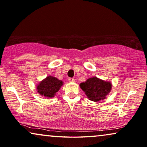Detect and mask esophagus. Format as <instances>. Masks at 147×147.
<instances>
[{
	"label": "esophagus",
	"mask_w": 147,
	"mask_h": 147,
	"mask_svg": "<svg viewBox=\"0 0 147 147\" xmlns=\"http://www.w3.org/2000/svg\"><path fill=\"white\" fill-rule=\"evenodd\" d=\"M68 81L69 82H75V80H74V78H69V79H68Z\"/></svg>",
	"instance_id": "obj_1"
}]
</instances>
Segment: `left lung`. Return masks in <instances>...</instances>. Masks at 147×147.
Masks as SVG:
<instances>
[{
  "label": "left lung",
  "instance_id": "left-lung-1",
  "mask_svg": "<svg viewBox=\"0 0 147 147\" xmlns=\"http://www.w3.org/2000/svg\"><path fill=\"white\" fill-rule=\"evenodd\" d=\"M80 86L88 99L93 102L105 99L112 88L111 82L104 81L97 77L88 78L85 82L80 84Z\"/></svg>",
  "mask_w": 147,
  "mask_h": 147
}]
</instances>
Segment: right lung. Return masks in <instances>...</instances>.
Instances as JSON below:
<instances>
[{"label": "right lung", "instance_id": "obj_1", "mask_svg": "<svg viewBox=\"0 0 147 147\" xmlns=\"http://www.w3.org/2000/svg\"><path fill=\"white\" fill-rule=\"evenodd\" d=\"M63 82L57 78L48 76L37 84L36 89L39 94L46 98H53L63 86Z\"/></svg>", "mask_w": 147, "mask_h": 147}]
</instances>
